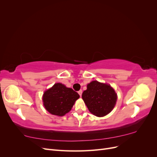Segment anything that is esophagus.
<instances>
[{
  "label": "esophagus",
  "mask_w": 157,
  "mask_h": 157,
  "mask_svg": "<svg viewBox=\"0 0 157 157\" xmlns=\"http://www.w3.org/2000/svg\"><path fill=\"white\" fill-rule=\"evenodd\" d=\"M78 94H79V96H82V90H80L78 92Z\"/></svg>",
  "instance_id": "obj_1"
}]
</instances>
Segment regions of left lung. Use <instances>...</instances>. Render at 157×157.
<instances>
[{"mask_svg": "<svg viewBox=\"0 0 157 157\" xmlns=\"http://www.w3.org/2000/svg\"><path fill=\"white\" fill-rule=\"evenodd\" d=\"M82 98L90 113L96 117H102L115 107L117 94L109 84L94 80L88 84Z\"/></svg>", "mask_w": 157, "mask_h": 157, "instance_id": "obj_1", "label": "left lung"}]
</instances>
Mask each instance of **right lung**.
<instances>
[{
  "label": "right lung",
  "mask_w": 157,
  "mask_h": 157,
  "mask_svg": "<svg viewBox=\"0 0 157 157\" xmlns=\"http://www.w3.org/2000/svg\"><path fill=\"white\" fill-rule=\"evenodd\" d=\"M80 96L70 88L61 83H56L44 92L42 96L43 105L52 115L62 117L69 113Z\"/></svg>",
  "instance_id": "obj_1"
}]
</instances>
